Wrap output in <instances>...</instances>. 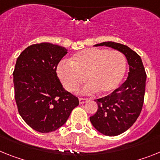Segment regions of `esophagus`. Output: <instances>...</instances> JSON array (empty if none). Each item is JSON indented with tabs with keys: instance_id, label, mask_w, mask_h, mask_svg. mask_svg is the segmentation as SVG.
I'll return each instance as SVG.
<instances>
[{
	"instance_id": "esophagus-1",
	"label": "esophagus",
	"mask_w": 160,
	"mask_h": 160,
	"mask_svg": "<svg viewBox=\"0 0 160 160\" xmlns=\"http://www.w3.org/2000/svg\"><path fill=\"white\" fill-rule=\"evenodd\" d=\"M88 101V98H82V97H80V98H79L80 104H84V103H85V102H87Z\"/></svg>"
}]
</instances>
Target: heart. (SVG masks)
I'll return each instance as SVG.
<instances>
[{
    "label": "heart",
    "instance_id": "1",
    "mask_svg": "<svg viewBox=\"0 0 160 160\" xmlns=\"http://www.w3.org/2000/svg\"><path fill=\"white\" fill-rule=\"evenodd\" d=\"M126 69L125 55L117 50L87 48L75 54L71 63L62 62L57 68V74L68 91L75 92L86 80L84 93L97 90L101 93L110 92L121 83Z\"/></svg>",
    "mask_w": 160,
    "mask_h": 160
}]
</instances>
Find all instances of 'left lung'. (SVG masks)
I'll return each instance as SVG.
<instances>
[{"label": "left lung", "instance_id": "left-lung-1", "mask_svg": "<svg viewBox=\"0 0 160 160\" xmlns=\"http://www.w3.org/2000/svg\"><path fill=\"white\" fill-rule=\"evenodd\" d=\"M105 46L124 54L130 66L128 77L109 95L95 100L98 109L90 117V122L100 133L117 136L131 127L140 115L145 95L146 74L141 57L127 46L114 42H105Z\"/></svg>", "mask_w": 160, "mask_h": 160}]
</instances>
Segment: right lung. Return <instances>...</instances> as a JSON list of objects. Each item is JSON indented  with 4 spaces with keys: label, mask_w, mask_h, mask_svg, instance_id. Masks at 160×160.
I'll use <instances>...</instances> for the list:
<instances>
[{
    "label": "right lung",
    "mask_w": 160,
    "mask_h": 160,
    "mask_svg": "<svg viewBox=\"0 0 160 160\" xmlns=\"http://www.w3.org/2000/svg\"><path fill=\"white\" fill-rule=\"evenodd\" d=\"M67 53L65 47L42 42L26 48L17 59L13 75L18 110L26 124L40 133L61 127L79 105L57 76V66Z\"/></svg>",
    "instance_id": "add662e5"
}]
</instances>
